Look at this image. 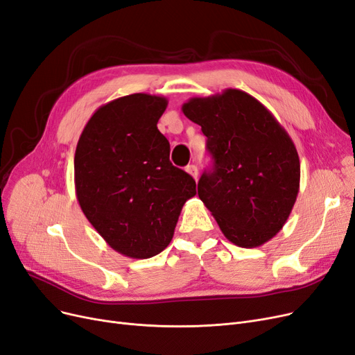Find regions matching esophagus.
Instances as JSON below:
<instances>
[{
	"instance_id": "1",
	"label": "esophagus",
	"mask_w": 355,
	"mask_h": 355,
	"mask_svg": "<svg viewBox=\"0 0 355 355\" xmlns=\"http://www.w3.org/2000/svg\"><path fill=\"white\" fill-rule=\"evenodd\" d=\"M186 171H187V173H189L194 180H198V175H199L198 166H196V165H187V166H186Z\"/></svg>"
}]
</instances>
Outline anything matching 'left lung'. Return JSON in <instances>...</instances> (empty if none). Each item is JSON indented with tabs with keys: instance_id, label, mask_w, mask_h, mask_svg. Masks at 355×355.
Instances as JSON below:
<instances>
[{
	"instance_id": "8db88e82",
	"label": "left lung",
	"mask_w": 355,
	"mask_h": 355,
	"mask_svg": "<svg viewBox=\"0 0 355 355\" xmlns=\"http://www.w3.org/2000/svg\"><path fill=\"white\" fill-rule=\"evenodd\" d=\"M207 137L214 168L199 180L200 200L235 245L253 248L277 235L300 190V157L290 135L252 95L225 89L181 107Z\"/></svg>"
}]
</instances>
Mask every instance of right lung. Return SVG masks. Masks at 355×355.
I'll list each match as a JSON object with an SVG mask.
<instances>
[{"label": "right lung", "instance_id": "right-lung-1", "mask_svg": "<svg viewBox=\"0 0 355 355\" xmlns=\"http://www.w3.org/2000/svg\"><path fill=\"white\" fill-rule=\"evenodd\" d=\"M168 99L133 94L99 107L74 155L78 205L107 244L123 256L149 259L173 240L196 182L169 162V141L156 124Z\"/></svg>", "mask_w": 355, "mask_h": 355}]
</instances>
